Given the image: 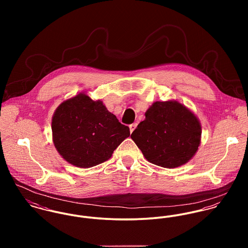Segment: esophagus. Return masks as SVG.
I'll return each mask as SVG.
<instances>
[{"instance_id":"obj_1","label":"esophagus","mask_w":248,"mask_h":248,"mask_svg":"<svg viewBox=\"0 0 248 248\" xmlns=\"http://www.w3.org/2000/svg\"><path fill=\"white\" fill-rule=\"evenodd\" d=\"M137 126H138V124H137V123H134V124H132V125H130V132H131V133H133V132L136 130Z\"/></svg>"}]
</instances>
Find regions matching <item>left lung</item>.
<instances>
[{
	"mask_svg": "<svg viewBox=\"0 0 248 248\" xmlns=\"http://www.w3.org/2000/svg\"><path fill=\"white\" fill-rule=\"evenodd\" d=\"M131 138L149 162L177 168L199 150L202 125L197 115L177 100L156 101L146 110Z\"/></svg>",
	"mask_w": 248,
	"mask_h": 248,
	"instance_id": "1",
	"label": "left lung"
}]
</instances>
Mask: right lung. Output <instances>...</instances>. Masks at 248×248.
<instances>
[{"label": "right lung", "mask_w": 248, "mask_h": 248, "mask_svg": "<svg viewBox=\"0 0 248 248\" xmlns=\"http://www.w3.org/2000/svg\"><path fill=\"white\" fill-rule=\"evenodd\" d=\"M51 130L57 152L66 161L80 168L106 161L130 137L129 127L121 124L101 100L94 101L86 93L57 107Z\"/></svg>", "instance_id": "right-lung-1"}]
</instances>
